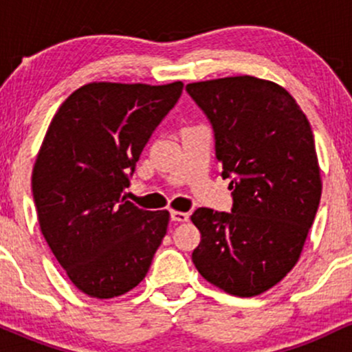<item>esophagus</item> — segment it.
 <instances>
[{
  "mask_svg": "<svg viewBox=\"0 0 352 352\" xmlns=\"http://www.w3.org/2000/svg\"><path fill=\"white\" fill-rule=\"evenodd\" d=\"M172 221H188L190 215L187 212H170Z\"/></svg>",
  "mask_w": 352,
  "mask_h": 352,
  "instance_id": "1",
  "label": "esophagus"
}]
</instances>
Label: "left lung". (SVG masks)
<instances>
[{
	"label": "left lung",
	"mask_w": 352,
	"mask_h": 352,
	"mask_svg": "<svg viewBox=\"0 0 352 352\" xmlns=\"http://www.w3.org/2000/svg\"><path fill=\"white\" fill-rule=\"evenodd\" d=\"M213 129L232 212L197 208L192 260L235 296L265 293L296 265L321 200L311 125L288 91L252 76L185 87Z\"/></svg>",
	"instance_id": "obj_1"
}]
</instances>
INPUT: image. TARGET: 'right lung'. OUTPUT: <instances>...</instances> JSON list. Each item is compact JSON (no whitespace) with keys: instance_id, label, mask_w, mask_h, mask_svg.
<instances>
[{"instance_id":"1","label":"right lung","mask_w":352,"mask_h":352,"mask_svg":"<svg viewBox=\"0 0 352 352\" xmlns=\"http://www.w3.org/2000/svg\"><path fill=\"white\" fill-rule=\"evenodd\" d=\"M167 86L92 82L63 102L33 170L39 227L76 288L107 300L144 280L168 212L125 199L135 164L182 96Z\"/></svg>"}]
</instances>
